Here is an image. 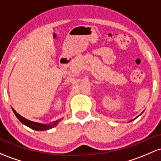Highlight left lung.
I'll return each instance as SVG.
<instances>
[{
  "label": "left lung",
  "mask_w": 161,
  "mask_h": 161,
  "mask_svg": "<svg viewBox=\"0 0 161 161\" xmlns=\"http://www.w3.org/2000/svg\"><path fill=\"white\" fill-rule=\"evenodd\" d=\"M141 114H140V115H141ZM135 119H136V118H135ZM135 119H133V120H135Z\"/></svg>",
  "instance_id": "8db88e82"
}]
</instances>
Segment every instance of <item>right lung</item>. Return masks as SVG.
<instances>
[{
    "label": "right lung",
    "mask_w": 161,
    "mask_h": 161,
    "mask_svg": "<svg viewBox=\"0 0 161 161\" xmlns=\"http://www.w3.org/2000/svg\"><path fill=\"white\" fill-rule=\"evenodd\" d=\"M12 110H13L14 113L16 117L18 118L19 121H20L21 123L24 124V125H25L26 126L32 128V129L36 130H46L51 129V128H54L55 126H56V125H58V122L61 121V119H59V120H58V121H53V123L49 124V125H43V124H41V123H37V122H34V121H30V120H28L25 118L22 117L20 114H19L18 113L16 112L13 108H12Z\"/></svg>",
    "instance_id": "1"
}]
</instances>
